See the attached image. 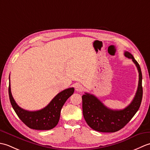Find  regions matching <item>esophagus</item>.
<instances>
[{
    "instance_id": "1",
    "label": "esophagus",
    "mask_w": 150,
    "mask_h": 150,
    "mask_svg": "<svg viewBox=\"0 0 150 150\" xmlns=\"http://www.w3.org/2000/svg\"><path fill=\"white\" fill-rule=\"evenodd\" d=\"M75 90L77 91H81L82 90V89H83V87H82V86L81 84H77L75 85Z\"/></svg>"
}]
</instances>
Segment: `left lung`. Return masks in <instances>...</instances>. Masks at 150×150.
<instances>
[{"instance_id":"8db88e82","label":"left lung","mask_w":150,"mask_h":150,"mask_svg":"<svg viewBox=\"0 0 150 150\" xmlns=\"http://www.w3.org/2000/svg\"><path fill=\"white\" fill-rule=\"evenodd\" d=\"M124 55L132 59L139 71V84L135 97L132 103L123 110H114L104 106L95 95L85 93L82 97V111L86 122L95 131L113 133L119 131L128 124L141 106L142 98V72L139 63L128 52Z\"/></svg>"}]
</instances>
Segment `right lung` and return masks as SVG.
<instances>
[{
  "mask_svg": "<svg viewBox=\"0 0 150 150\" xmlns=\"http://www.w3.org/2000/svg\"><path fill=\"white\" fill-rule=\"evenodd\" d=\"M8 92L13 108L19 119L28 127L37 130H49L55 128L57 125L63 105L67 99L73 95L74 88H69L62 91L57 94L45 108L33 111L24 110L18 106L12 96L10 83L9 85Z\"/></svg>",
  "mask_w": 150,
  "mask_h": 150,
  "instance_id": "obj_1",
  "label": "right lung"
}]
</instances>
